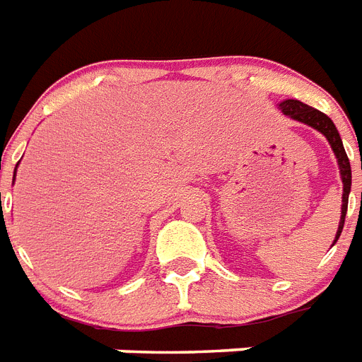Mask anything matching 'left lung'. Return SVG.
<instances>
[{
    "label": "left lung",
    "mask_w": 362,
    "mask_h": 362,
    "mask_svg": "<svg viewBox=\"0 0 362 362\" xmlns=\"http://www.w3.org/2000/svg\"><path fill=\"white\" fill-rule=\"evenodd\" d=\"M279 108L282 110V114L291 117V119L299 121V123H305V125L316 129L317 132H322L325 138H327L329 146H331L334 157H337L338 170H340V179H342V211H340V222H338L337 237L332 245L338 241V237L342 233L344 221H346V213H348V198L349 192H351V166H349V158L346 155V149H344L342 138L338 134L337 127L331 121V117L320 112V110L312 108L308 104L300 103L297 99H286L279 104Z\"/></svg>",
    "instance_id": "obj_1"
}]
</instances>
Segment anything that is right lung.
Wrapping results in <instances>:
<instances>
[{
	"mask_svg": "<svg viewBox=\"0 0 362 362\" xmlns=\"http://www.w3.org/2000/svg\"><path fill=\"white\" fill-rule=\"evenodd\" d=\"M16 168H18V164H16ZM16 168H14V177H16Z\"/></svg>",
	"mask_w": 362,
	"mask_h": 362,
	"instance_id": "add662e5",
	"label": "right lung"
}]
</instances>
